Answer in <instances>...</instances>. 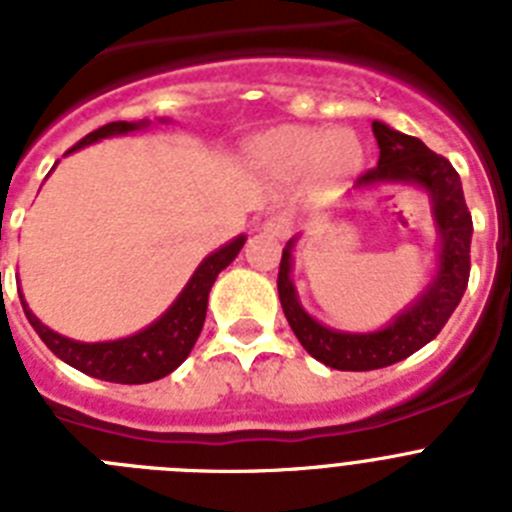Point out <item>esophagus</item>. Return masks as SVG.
<instances>
[{
	"mask_svg": "<svg viewBox=\"0 0 512 512\" xmlns=\"http://www.w3.org/2000/svg\"><path fill=\"white\" fill-rule=\"evenodd\" d=\"M264 230L271 235H277V238H289L292 235V217L287 212H277V215H271L266 220Z\"/></svg>",
	"mask_w": 512,
	"mask_h": 512,
	"instance_id": "obj_1",
	"label": "esophagus"
}]
</instances>
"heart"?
Listing matches in <instances>:
<instances>
[{
	"instance_id": "obj_1",
	"label": "heart",
	"mask_w": 512,
	"mask_h": 512,
	"mask_svg": "<svg viewBox=\"0 0 512 512\" xmlns=\"http://www.w3.org/2000/svg\"><path fill=\"white\" fill-rule=\"evenodd\" d=\"M251 151L274 179L295 182L307 174L315 189H338L361 169L364 148L348 130L279 125L256 135Z\"/></svg>"
}]
</instances>
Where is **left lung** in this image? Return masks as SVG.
<instances>
[{"instance_id": "8db88e82", "label": "left lung", "mask_w": 512, "mask_h": 512, "mask_svg": "<svg viewBox=\"0 0 512 512\" xmlns=\"http://www.w3.org/2000/svg\"><path fill=\"white\" fill-rule=\"evenodd\" d=\"M372 130L379 146V164L377 169L361 174L354 189L369 192L384 184H413L423 189L431 200V215L438 235L436 269L423 292L405 310L397 312L384 328L369 333H348V330L328 328L302 307L292 282V251L297 238L284 246L277 289L289 328L295 330L297 341L312 359L341 372H369L413 356L418 348L431 343L441 333L469 282L472 215L464 202V189L454 166L433 153L423 140L400 133L384 122L374 120Z\"/></svg>"}]
</instances>
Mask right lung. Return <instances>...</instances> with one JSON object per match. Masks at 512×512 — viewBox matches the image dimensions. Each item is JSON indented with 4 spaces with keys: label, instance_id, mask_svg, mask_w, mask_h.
<instances>
[{
    "label": "right lung",
    "instance_id": "add662e5",
    "mask_svg": "<svg viewBox=\"0 0 512 512\" xmlns=\"http://www.w3.org/2000/svg\"><path fill=\"white\" fill-rule=\"evenodd\" d=\"M161 122H166L161 117ZM151 120H138V122H107L87 138H81L71 151L87 148L97 140L115 138V135H128L135 130H146ZM69 151V153H71ZM246 243V235H238L230 243L220 246L212 251L210 256L202 259V264L194 269L189 282L179 292L169 310L158 320H153L148 328L138 330L128 338H117V341H102V343H84L66 338L56 330H51L45 323L35 318V312L27 307L25 297L20 292L22 310H25L27 320L35 328L43 343L51 348L53 354L69 366L79 369V372L89 374V377L104 379V382H117V384H146L156 382V379L166 377L182 364L194 348L197 338L202 333L207 315V297L215 284L217 274L230 266V261L238 256V251Z\"/></svg>",
    "mask_w": 512,
    "mask_h": 512
}]
</instances>
